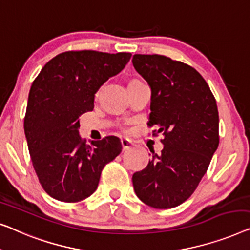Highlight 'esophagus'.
<instances>
[{
    "label": "esophagus",
    "mask_w": 250,
    "mask_h": 250,
    "mask_svg": "<svg viewBox=\"0 0 250 250\" xmlns=\"http://www.w3.org/2000/svg\"><path fill=\"white\" fill-rule=\"evenodd\" d=\"M121 144H122V148H124V150L125 149H129L130 147L133 146V144L131 140L126 139V138H121Z\"/></svg>",
    "instance_id": "1"
}]
</instances>
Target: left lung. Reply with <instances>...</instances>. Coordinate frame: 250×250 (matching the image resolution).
Wrapping results in <instances>:
<instances>
[{
	"mask_svg": "<svg viewBox=\"0 0 250 250\" xmlns=\"http://www.w3.org/2000/svg\"><path fill=\"white\" fill-rule=\"evenodd\" d=\"M132 64L150 87L148 125L164 136L161 154L133 173V189L146 205L172 208L192 195L219 146L216 101L190 65L157 54H135Z\"/></svg>",
	"mask_w": 250,
	"mask_h": 250,
	"instance_id": "8db88e82",
	"label": "left lung"
}]
</instances>
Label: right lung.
<instances>
[{
    "mask_svg": "<svg viewBox=\"0 0 250 250\" xmlns=\"http://www.w3.org/2000/svg\"><path fill=\"white\" fill-rule=\"evenodd\" d=\"M131 53L64 52L50 60L30 87L24 135L42 187L53 198L76 203L97 189L105 164L121 153L118 137L80 138L79 117L93 111L95 94L125 69Z\"/></svg>",
    "mask_w": 250,
    "mask_h": 250,
    "instance_id": "obj_1",
    "label": "right lung"
}]
</instances>
